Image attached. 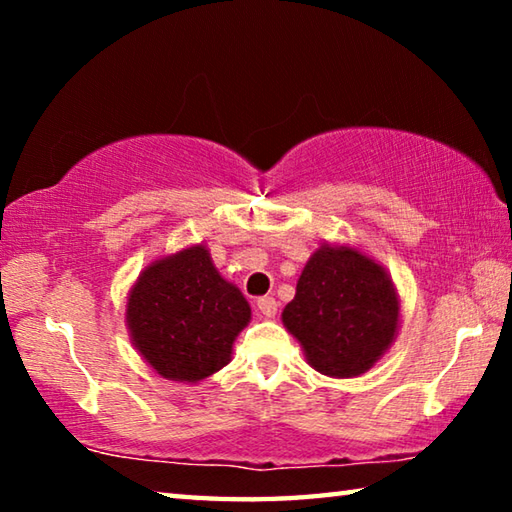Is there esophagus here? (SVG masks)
Wrapping results in <instances>:
<instances>
[{
    "label": "esophagus",
    "instance_id": "obj_1",
    "mask_svg": "<svg viewBox=\"0 0 512 512\" xmlns=\"http://www.w3.org/2000/svg\"><path fill=\"white\" fill-rule=\"evenodd\" d=\"M257 309L262 311L266 318H273L277 314V300L273 296H262L257 298Z\"/></svg>",
    "mask_w": 512,
    "mask_h": 512
}]
</instances>
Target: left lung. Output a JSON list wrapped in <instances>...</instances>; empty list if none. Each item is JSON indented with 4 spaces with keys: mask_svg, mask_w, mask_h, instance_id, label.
I'll return each mask as SVG.
<instances>
[{
    "mask_svg": "<svg viewBox=\"0 0 512 512\" xmlns=\"http://www.w3.org/2000/svg\"><path fill=\"white\" fill-rule=\"evenodd\" d=\"M400 302L388 275L352 248H318L282 311L307 361L329 377L366 372L395 339Z\"/></svg>",
    "mask_w": 512,
    "mask_h": 512,
    "instance_id": "obj_1",
    "label": "left lung"
}]
</instances>
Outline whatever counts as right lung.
<instances>
[{
    "label": "right lung",
    "mask_w": 512,
    "mask_h": 512,
    "mask_svg": "<svg viewBox=\"0 0 512 512\" xmlns=\"http://www.w3.org/2000/svg\"><path fill=\"white\" fill-rule=\"evenodd\" d=\"M126 320L135 348L158 375L201 381L230 361L250 307L210 253L194 246L146 268L128 298Z\"/></svg>",
    "instance_id": "right-lung-1"
}]
</instances>
